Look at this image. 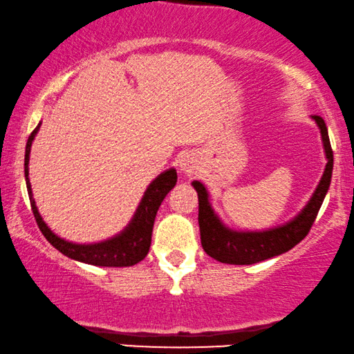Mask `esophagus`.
Instances as JSON below:
<instances>
[{
	"mask_svg": "<svg viewBox=\"0 0 354 354\" xmlns=\"http://www.w3.org/2000/svg\"><path fill=\"white\" fill-rule=\"evenodd\" d=\"M178 167H180V171L185 172L187 176H193V174H196V171H198L196 158L193 156V154H187V156H183L180 159V164H178Z\"/></svg>",
	"mask_w": 354,
	"mask_h": 354,
	"instance_id": "esophagus-1",
	"label": "esophagus"
}]
</instances>
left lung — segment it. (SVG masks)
<instances>
[{"mask_svg":"<svg viewBox=\"0 0 354 354\" xmlns=\"http://www.w3.org/2000/svg\"><path fill=\"white\" fill-rule=\"evenodd\" d=\"M319 130H321L324 153H326V169L321 177V182L309 198L306 206L283 225L272 227L268 230H235L227 227L221 217L216 214L209 203V193L200 180H193L192 185L198 193V224H200L201 245L206 254L225 264H254L266 261L274 256L287 253L295 245H298L316 221V216L321 209L324 198L330 187L333 153L328 140L326 122L321 115H313Z\"/></svg>","mask_w":354,"mask_h":354,"instance_id":"obj_1","label":"left lung"}]
</instances>
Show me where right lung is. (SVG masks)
Wrapping results in <instances>:
<instances>
[{"instance_id": "right-lung-1", "label": "right lung", "mask_w": 354, "mask_h": 354, "mask_svg": "<svg viewBox=\"0 0 354 354\" xmlns=\"http://www.w3.org/2000/svg\"><path fill=\"white\" fill-rule=\"evenodd\" d=\"M41 122L37 125L35 130L30 133L27 140L26 147V159H24V171H26V183L28 192V200L35 216L37 224L40 227L41 234L45 239L55 246L57 251L66 254L67 258L80 261V263L101 266V268H127L140 263V261L147 258L149 246H151V234L154 219H156V212L161 206V203L169 192L176 187L177 183V171L174 167L167 169L162 174L154 178L149 183L147 192L140 201V205L135 211V214L127 227L120 232V234L111 236L108 240L98 241V243H72L69 240L61 239L53 232L43 217L38 212V207L33 200L30 178H28V159H30V148L35 135L40 129Z\"/></svg>"}]
</instances>
